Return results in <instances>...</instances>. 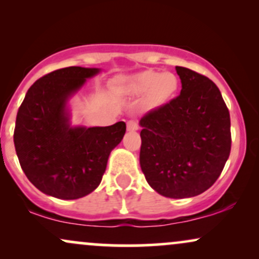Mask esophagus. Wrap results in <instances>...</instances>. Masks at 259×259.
<instances>
[{"instance_id":"esophagus-1","label":"esophagus","mask_w":259,"mask_h":259,"mask_svg":"<svg viewBox=\"0 0 259 259\" xmlns=\"http://www.w3.org/2000/svg\"><path fill=\"white\" fill-rule=\"evenodd\" d=\"M126 129L127 132H136V130L139 129V125L138 123H136V120H127L126 123Z\"/></svg>"}]
</instances>
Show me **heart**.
Listing matches in <instances>:
<instances>
[{
  "label": "heart",
  "mask_w": 259,
  "mask_h": 259,
  "mask_svg": "<svg viewBox=\"0 0 259 259\" xmlns=\"http://www.w3.org/2000/svg\"><path fill=\"white\" fill-rule=\"evenodd\" d=\"M179 85V79L173 73L147 69L124 80L123 90L130 96H144L145 105L154 109L170 102Z\"/></svg>",
  "instance_id": "obj_1"
}]
</instances>
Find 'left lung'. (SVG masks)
<instances>
[{
	"label": "left lung",
	"instance_id": "1",
	"mask_svg": "<svg viewBox=\"0 0 259 259\" xmlns=\"http://www.w3.org/2000/svg\"><path fill=\"white\" fill-rule=\"evenodd\" d=\"M175 69L179 96L140 120V165L159 195L186 198L206 191L221 175L231 150L230 114L212 80L189 68Z\"/></svg>",
	"mask_w": 259,
	"mask_h": 259
}]
</instances>
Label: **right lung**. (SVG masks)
<instances>
[{"instance_id":"add662e5","label":"right lung","mask_w":259,"mask_h":259,"mask_svg":"<svg viewBox=\"0 0 259 259\" xmlns=\"http://www.w3.org/2000/svg\"><path fill=\"white\" fill-rule=\"evenodd\" d=\"M97 68L67 67L30 86L17 113L14 146L26 178L44 194L76 200L100 185L111 151L125 134L124 121L111 126L69 125L67 101Z\"/></svg>"}]
</instances>
